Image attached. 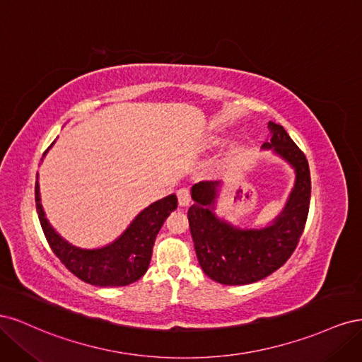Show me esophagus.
Listing matches in <instances>:
<instances>
[{
	"label": "esophagus",
	"mask_w": 362,
	"mask_h": 362,
	"mask_svg": "<svg viewBox=\"0 0 362 362\" xmlns=\"http://www.w3.org/2000/svg\"><path fill=\"white\" fill-rule=\"evenodd\" d=\"M177 196H178V204L181 206H189L190 205L192 196H190V190L189 189H180Z\"/></svg>",
	"instance_id": "obj_1"
}]
</instances>
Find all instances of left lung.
I'll list each match as a JSON object with an SVG mask.
<instances>
[{"instance_id": "1", "label": "left lung", "mask_w": 362, "mask_h": 362, "mask_svg": "<svg viewBox=\"0 0 362 362\" xmlns=\"http://www.w3.org/2000/svg\"><path fill=\"white\" fill-rule=\"evenodd\" d=\"M270 134L262 151L290 164L294 185L282 211L261 228H240L216 214L221 181H202L192 187L189 225L196 257L204 273L225 286H246L264 279L286 262L299 243L310 210L311 178L303 152L282 125L269 122Z\"/></svg>"}]
</instances>
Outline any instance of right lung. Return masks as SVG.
Returning <instances> with one entry per match:
<instances>
[{
	"label": "right lung",
	"mask_w": 362,
	"mask_h": 362,
	"mask_svg": "<svg viewBox=\"0 0 362 362\" xmlns=\"http://www.w3.org/2000/svg\"><path fill=\"white\" fill-rule=\"evenodd\" d=\"M56 144L43 152V157ZM42 157V160H43ZM36 208L48 243L60 261L75 276L98 287H124L145 275L154 247L156 237L169 214L177 210L175 193L148 205L112 243L101 247H80L63 238L52 228L40 202L39 175L36 177Z\"/></svg>",
	"instance_id": "1"
}]
</instances>
